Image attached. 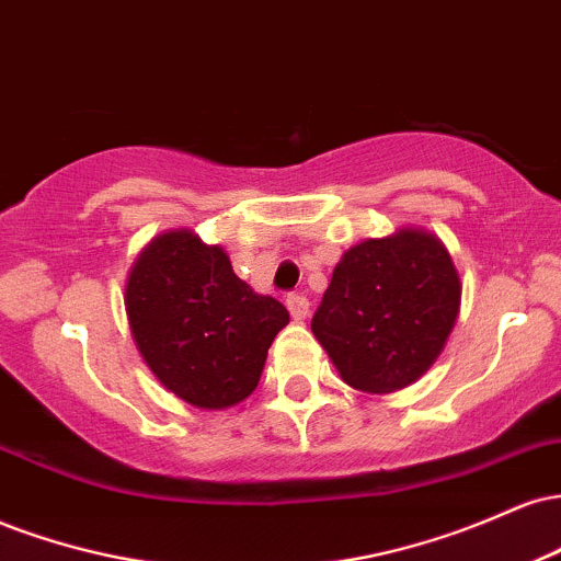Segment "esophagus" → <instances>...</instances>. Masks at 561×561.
Returning <instances> with one entry per match:
<instances>
[{"label":"esophagus","mask_w":561,"mask_h":561,"mask_svg":"<svg viewBox=\"0 0 561 561\" xmlns=\"http://www.w3.org/2000/svg\"><path fill=\"white\" fill-rule=\"evenodd\" d=\"M308 306H311V302H308V298L306 295H287V308H289V317H293L295 321H302L308 317Z\"/></svg>","instance_id":"esophagus-1"}]
</instances>
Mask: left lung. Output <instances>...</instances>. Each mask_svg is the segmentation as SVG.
Segmentation results:
<instances>
[{"instance_id":"obj_1","label":"left lung","mask_w":561,"mask_h":561,"mask_svg":"<svg viewBox=\"0 0 561 561\" xmlns=\"http://www.w3.org/2000/svg\"><path fill=\"white\" fill-rule=\"evenodd\" d=\"M459 302L461 282L443 242L401 229L347 250L311 330L351 388L392 392L435 364Z\"/></svg>"}]
</instances>
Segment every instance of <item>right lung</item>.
Wrapping results in <instances>:
<instances>
[{
    "mask_svg": "<svg viewBox=\"0 0 561 561\" xmlns=\"http://www.w3.org/2000/svg\"><path fill=\"white\" fill-rule=\"evenodd\" d=\"M126 313L152 375L197 409L244 401L289 321L279 300L244 285L221 248L186 229L147 244L128 274Z\"/></svg>",
    "mask_w": 561,
    "mask_h": 561,
    "instance_id": "right-lung-1",
    "label": "right lung"
}]
</instances>
